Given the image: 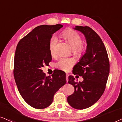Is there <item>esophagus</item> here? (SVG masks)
<instances>
[{
	"label": "esophagus",
	"mask_w": 122,
	"mask_h": 122,
	"mask_svg": "<svg viewBox=\"0 0 122 122\" xmlns=\"http://www.w3.org/2000/svg\"><path fill=\"white\" fill-rule=\"evenodd\" d=\"M68 77H69V75H68L67 74H66V81L67 82H68Z\"/></svg>",
	"instance_id": "34e87169"
}]
</instances>
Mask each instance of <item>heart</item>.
<instances>
[{
  "label": "heart",
  "mask_w": 122,
  "mask_h": 122,
  "mask_svg": "<svg viewBox=\"0 0 122 122\" xmlns=\"http://www.w3.org/2000/svg\"><path fill=\"white\" fill-rule=\"evenodd\" d=\"M61 36L70 45L75 55L80 56L85 51V47L82 43V38L79 33L72 30L64 31ZM57 42V38L53 36L51 38L49 43V51L52 56H55V49ZM75 61L74 58H61L55 64V66L58 69L64 71H68L74 65Z\"/></svg>",
  "instance_id": "1"
}]
</instances>
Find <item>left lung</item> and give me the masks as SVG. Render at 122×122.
<instances>
[{"label":"left lung","instance_id":"1","mask_svg":"<svg viewBox=\"0 0 122 122\" xmlns=\"http://www.w3.org/2000/svg\"><path fill=\"white\" fill-rule=\"evenodd\" d=\"M74 29L85 36L87 48L72 70L84 80L78 82L73 76H69L68 82L74 86L75 91L67 100L72 108L84 109L94 104L103 95L109 74V61L102 39L94 30L87 26H76Z\"/></svg>","mask_w":122,"mask_h":122}]
</instances>
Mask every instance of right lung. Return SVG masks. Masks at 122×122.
I'll use <instances>...</instances> for the list:
<instances>
[{
    "label": "right lung",
    "mask_w": 122,
    "mask_h": 122,
    "mask_svg": "<svg viewBox=\"0 0 122 122\" xmlns=\"http://www.w3.org/2000/svg\"><path fill=\"white\" fill-rule=\"evenodd\" d=\"M62 27L61 24L38 26L20 40L16 48L14 79L24 101L36 109L51 105L55 94L66 83L63 71L57 70L51 76H46L42 70L52 60L50 41Z\"/></svg>",
    "instance_id": "1"
}]
</instances>
